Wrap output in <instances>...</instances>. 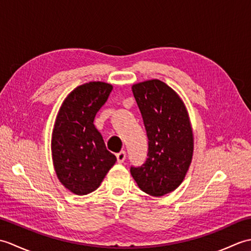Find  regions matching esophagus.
Segmentation results:
<instances>
[{"instance_id":"1","label":"esophagus","mask_w":251,"mask_h":251,"mask_svg":"<svg viewBox=\"0 0 251 251\" xmlns=\"http://www.w3.org/2000/svg\"><path fill=\"white\" fill-rule=\"evenodd\" d=\"M125 158H126V152L125 151H121L120 153L116 154V159H117V162H119V163L124 162Z\"/></svg>"}]
</instances>
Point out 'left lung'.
<instances>
[{
    "label": "left lung",
    "mask_w": 251,
    "mask_h": 251,
    "mask_svg": "<svg viewBox=\"0 0 251 251\" xmlns=\"http://www.w3.org/2000/svg\"><path fill=\"white\" fill-rule=\"evenodd\" d=\"M148 137L147 159L130 174L147 194L163 196L182 182L193 155L188 112L175 90L159 79L132 85Z\"/></svg>",
    "instance_id": "1"
}]
</instances>
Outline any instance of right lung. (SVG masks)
Listing matches in <instances>:
<instances>
[{"label":"right lung","mask_w":251,"mask_h":251,"mask_svg":"<svg viewBox=\"0 0 251 251\" xmlns=\"http://www.w3.org/2000/svg\"><path fill=\"white\" fill-rule=\"evenodd\" d=\"M112 88L103 82L83 84L69 94L58 112L51 137L52 162L58 179L74 194L95 191L116 162L94 125Z\"/></svg>","instance_id":"right-lung-1"}]
</instances>
